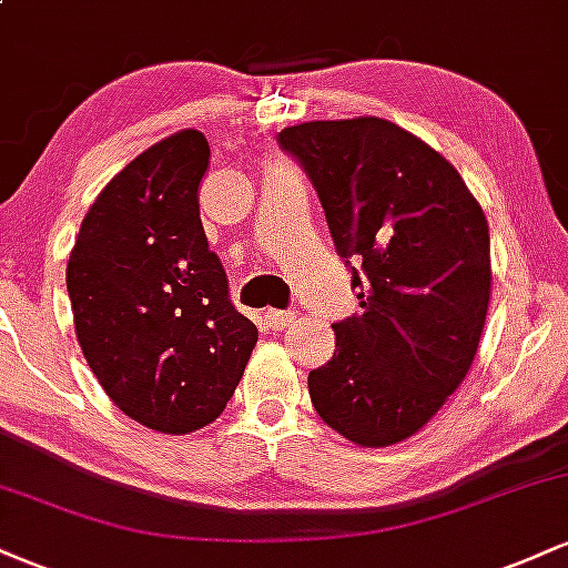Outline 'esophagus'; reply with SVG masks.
I'll list each match as a JSON object with an SVG mask.
<instances>
[{"instance_id": "esophagus-1", "label": "esophagus", "mask_w": 568, "mask_h": 568, "mask_svg": "<svg viewBox=\"0 0 568 568\" xmlns=\"http://www.w3.org/2000/svg\"><path fill=\"white\" fill-rule=\"evenodd\" d=\"M293 317H296V315H293V312H283V310H270V312H266V315H264V323L270 325L272 331H283L285 325L293 323Z\"/></svg>"}]
</instances>
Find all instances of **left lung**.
<instances>
[{"mask_svg":"<svg viewBox=\"0 0 568 568\" xmlns=\"http://www.w3.org/2000/svg\"><path fill=\"white\" fill-rule=\"evenodd\" d=\"M277 143L317 189L361 302L334 323V357L310 371L312 406L361 446L406 440L478 352L491 296L484 211L452 162L379 116L304 122Z\"/></svg>","mask_w":568,"mask_h":568,"instance_id":"8db88e82","label":"left lung"}]
</instances>
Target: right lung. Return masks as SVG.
<instances>
[{
  "label": "right lung",
  "mask_w": 568,
  "mask_h": 568,
  "mask_svg": "<svg viewBox=\"0 0 568 568\" xmlns=\"http://www.w3.org/2000/svg\"><path fill=\"white\" fill-rule=\"evenodd\" d=\"M207 154L197 130L139 154L98 194L67 270L77 338L95 379L130 419L160 433L211 425L258 338L234 310L202 230Z\"/></svg>",
  "instance_id": "add662e5"
}]
</instances>
